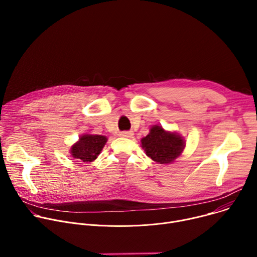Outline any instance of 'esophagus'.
<instances>
[{
    "label": "esophagus",
    "instance_id": "34e87169",
    "mask_svg": "<svg viewBox=\"0 0 257 257\" xmlns=\"http://www.w3.org/2000/svg\"><path fill=\"white\" fill-rule=\"evenodd\" d=\"M120 135L122 137H125V138H130L133 136V132L132 131H123L120 133Z\"/></svg>",
    "mask_w": 257,
    "mask_h": 257
}]
</instances>
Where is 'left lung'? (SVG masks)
<instances>
[{
	"mask_svg": "<svg viewBox=\"0 0 257 257\" xmlns=\"http://www.w3.org/2000/svg\"><path fill=\"white\" fill-rule=\"evenodd\" d=\"M145 155L159 164H172L186 146L184 137L175 131H167L161 125H153L141 140Z\"/></svg>",
	"mask_w": 257,
	"mask_h": 257,
	"instance_id": "8db88e82",
	"label": "left lung"
}]
</instances>
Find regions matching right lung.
Segmentation results:
<instances>
[{
  "instance_id": "add662e5",
  "label": "right lung",
  "mask_w": 257,
  "mask_h": 257,
  "mask_svg": "<svg viewBox=\"0 0 257 257\" xmlns=\"http://www.w3.org/2000/svg\"><path fill=\"white\" fill-rule=\"evenodd\" d=\"M107 141L106 136L99 134H83L70 148L72 159L81 163H90L96 160Z\"/></svg>"
}]
</instances>
